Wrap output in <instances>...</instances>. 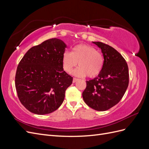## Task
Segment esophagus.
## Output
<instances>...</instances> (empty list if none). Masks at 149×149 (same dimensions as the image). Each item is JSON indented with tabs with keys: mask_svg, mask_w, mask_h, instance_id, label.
<instances>
[{
	"mask_svg": "<svg viewBox=\"0 0 149 149\" xmlns=\"http://www.w3.org/2000/svg\"><path fill=\"white\" fill-rule=\"evenodd\" d=\"M77 80H78V79L76 78H73V83H75Z\"/></svg>",
	"mask_w": 149,
	"mask_h": 149,
	"instance_id": "obj_1",
	"label": "esophagus"
}]
</instances>
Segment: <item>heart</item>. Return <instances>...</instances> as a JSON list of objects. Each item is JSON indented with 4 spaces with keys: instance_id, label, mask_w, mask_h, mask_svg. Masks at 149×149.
Returning <instances> with one entry per match:
<instances>
[{
    "instance_id": "obj_1",
    "label": "heart",
    "mask_w": 149,
    "mask_h": 149,
    "mask_svg": "<svg viewBox=\"0 0 149 149\" xmlns=\"http://www.w3.org/2000/svg\"><path fill=\"white\" fill-rule=\"evenodd\" d=\"M78 62L79 66L74 71V74L79 77L87 75L92 78L101 73L104 59L102 53L94 47L79 44L72 48L71 53L65 52L62 55L63 67L68 73H71Z\"/></svg>"
}]
</instances>
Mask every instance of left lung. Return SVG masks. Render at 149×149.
<instances>
[{
  "mask_svg": "<svg viewBox=\"0 0 149 149\" xmlns=\"http://www.w3.org/2000/svg\"><path fill=\"white\" fill-rule=\"evenodd\" d=\"M93 43L101 49L104 63L101 73L86 81L83 97L92 109L104 111L123 98L129 84V69L123 56L114 48L100 42Z\"/></svg>",
  "mask_w": 149,
  "mask_h": 149,
  "instance_id": "1",
  "label": "left lung"
}]
</instances>
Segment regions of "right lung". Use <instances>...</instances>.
Segmentation results:
<instances>
[{
	"label": "right lung",
	"instance_id": "right-lung-1",
	"mask_svg": "<svg viewBox=\"0 0 149 149\" xmlns=\"http://www.w3.org/2000/svg\"><path fill=\"white\" fill-rule=\"evenodd\" d=\"M66 47L60 39H48L29 49L19 62L15 78L17 96L32 113H52L63 102L66 90L73 82L63 68Z\"/></svg>",
	"mask_w": 149,
	"mask_h": 149
}]
</instances>
